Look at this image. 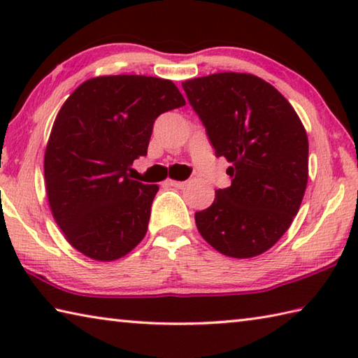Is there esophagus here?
<instances>
[{
	"label": "esophagus",
	"mask_w": 358,
	"mask_h": 358,
	"mask_svg": "<svg viewBox=\"0 0 358 358\" xmlns=\"http://www.w3.org/2000/svg\"><path fill=\"white\" fill-rule=\"evenodd\" d=\"M167 183L173 187H178V189H183V187L187 185L186 181H178V180H167Z\"/></svg>",
	"instance_id": "34e87169"
}]
</instances>
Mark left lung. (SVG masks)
<instances>
[{"instance_id":"left-lung-1","label":"left lung","mask_w":358,"mask_h":358,"mask_svg":"<svg viewBox=\"0 0 358 358\" xmlns=\"http://www.w3.org/2000/svg\"><path fill=\"white\" fill-rule=\"evenodd\" d=\"M183 90L207 128L215 155L232 166V185L197 211L208 245L234 259L268 251L292 224L308 185V136L289 101L246 72L185 80Z\"/></svg>"}]
</instances>
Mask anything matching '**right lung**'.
Segmentation results:
<instances>
[{"label": "right lung", "mask_w": 358, "mask_h": 358, "mask_svg": "<svg viewBox=\"0 0 358 358\" xmlns=\"http://www.w3.org/2000/svg\"><path fill=\"white\" fill-rule=\"evenodd\" d=\"M185 104L172 80L147 76L88 78L64 101L44 178L53 220L74 250L112 262L143 240L159 186L131 180L128 171L147 155L155 120Z\"/></svg>", "instance_id": "right-lung-1"}]
</instances>
